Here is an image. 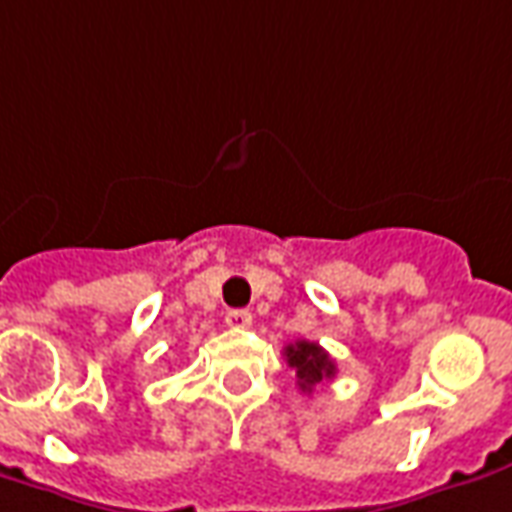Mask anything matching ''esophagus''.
Here are the masks:
<instances>
[{
  "mask_svg": "<svg viewBox=\"0 0 512 512\" xmlns=\"http://www.w3.org/2000/svg\"><path fill=\"white\" fill-rule=\"evenodd\" d=\"M227 325L235 330H243L252 325V314L249 311H241V308H235V311H227Z\"/></svg>",
  "mask_w": 512,
  "mask_h": 512,
  "instance_id": "1",
  "label": "esophagus"
}]
</instances>
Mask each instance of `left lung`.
Instances as JSON below:
<instances>
[{
	"label": "left lung",
	"instance_id": "obj_1",
	"mask_svg": "<svg viewBox=\"0 0 512 512\" xmlns=\"http://www.w3.org/2000/svg\"><path fill=\"white\" fill-rule=\"evenodd\" d=\"M285 361H288V367L297 373V384H300L302 392H314L319 384H325L330 381L333 375H336V364H333V358L319 347L316 342H300L288 344L285 347Z\"/></svg>",
	"mask_w": 512,
	"mask_h": 512
}]
</instances>
